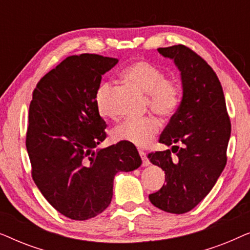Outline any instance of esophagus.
<instances>
[{"label":"esophagus","mask_w":250,"mask_h":250,"mask_svg":"<svg viewBox=\"0 0 250 250\" xmlns=\"http://www.w3.org/2000/svg\"><path fill=\"white\" fill-rule=\"evenodd\" d=\"M139 155H140V157H141V159H142V166H148L149 164H150V162H149V159H148V157H146V155L143 151H139Z\"/></svg>","instance_id":"obj_1"}]
</instances>
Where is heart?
<instances>
[{"label":"heart","mask_w":250,"mask_h":250,"mask_svg":"<svg viewBox=\"0 0 250 250\" xmlns=\"http://www.w3.org/2000/svg\"><path fill=\"white\" fill-rule=\"evenodd\" d=\"M121 77L146 93V104L153 112L163 118L175 114L182 99V88L174 78L165 77L164 71L149 61L139 59L132 61L122 70ZM114 86L110 82H104L95 92V105L102 117H111V95ZM160 129V123L153 116L140 121H126L116 126L112 136L117 141L127 142L139 148H145L155 139Z\"/></svg>","instance_id":"obj_1"}]
</instances>
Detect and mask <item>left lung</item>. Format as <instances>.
I'll use <instances>...</instances> for the list:
<instances>
[{
  "label": "left lung",
  "mask_w": 250,
  "mask_h": 250,
  "mask_svg": "<svg viewBox=\"0 0 250 250\" xmlns=\"http://www.w3.org/2000/svg\"><path fill=\"white\" fill-rule=\"evenodd\" d=\"M158 52L181 71L183 98L159 139L172 149L148 155L165 172L166 182L149 199L164 211L183 214L209 193L223 172L231 122L220 80L203 58L181 44Z\"/></svg>",
  "instance_id": "1"
}]
</instances>
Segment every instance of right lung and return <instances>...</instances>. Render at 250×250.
<instances>
[{"label": "right lung", "mask_w": 250, "mask_h": 250, "mask_svg": "<svg viewBox=\"0 0 250 250\" xmlns=\"http://www.w3.org/2000/svg\"><path fill=\"white\" fill-rule=\"evenodd\" d=\"M117 62L99 54L68 57L33 91L26 133L32 177L51 206L71 220L102 213L111 203L116 174L142 164L127 142L97 149L107 138V124L95 92Z\"/></svg>", "instance_id": "right-lung-1"}]
</instances>
